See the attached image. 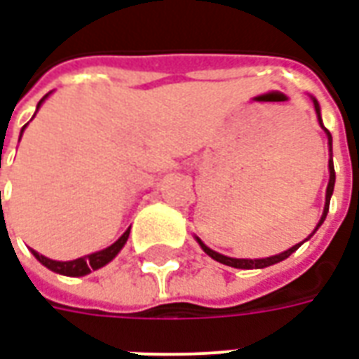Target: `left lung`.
<instances>
[{
  "label": "left lung",
  "mask_w": 359,
  "mask_h": 359,
  "mask_svg": "<svg viewBox=\"0 0 359 359\" xmlns=\"http://www.w3.org/2000/svg\"><path fill=\"white\" fill-rule=\"evenodd\" d=\"M311 102H313V107H316V113H317V121H319V126L323 128L325 134H327V146H329V184H327V192H325V208H323V215H321V219H319V223H317V226L313 229V233L309 234L306 241H309L313 234H316V231L319 229V226L323 225L325 217H327V213H329V203H331V196H332V190H334V165H332V136L331 133L327 130L323 126V118H321V107H319V103H317V100L311 95ZM196 242L200 244V248L208 254V256L211 257V259H215V262H219V264L223 265H229V267H234V269H264V267H269V265H275L278 264V262H283V259H286V257L290 256V254H294L296 250L300 248L302 244L306 241H302L300 244H296V246H292V248L285 250V252H280V254H277V256H269V257H259V259H238V257H229V256H223V254H219V252H215V250H211L210 246H205L198 236H194Z\"/></svg>",
  "instance_id": "1"
}]
</instances>
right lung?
<instances>
[{
    "instance_id": "1",
    "label": "right lung",
    "mask_w": 359,
    "mask_h": 359,
    "mask_svg": "<svg viewBox=\"0 0 359 359\" xmlns=\"http://www.w3.org/2000/svg\"><path fill=\"white\" fill-rule=\"evenodd\" d=\"M48 95L50 94H46L42 100L38 102V107H36V111L40 109V105L46 102V97H48ZM27 125L22 126L20 136H22V133H25ZM128 234H130V229H126L125 233L121 234L117 241L113 242L111 246H107V248L100 250V252H94V254H88V256H84V257H79V259H71V262H57V259H50V257L38 254L36 250H32V254H34L36 259H38V262H40L43 267H48V269L53 271V273L65 275V277H84V275H88V273H92V271L102 269V267H105V265L109 264V262H113V259L117 257L118 252L123 250V246L126 244V241H128Z\"/></svg>"
}]
</instances>
